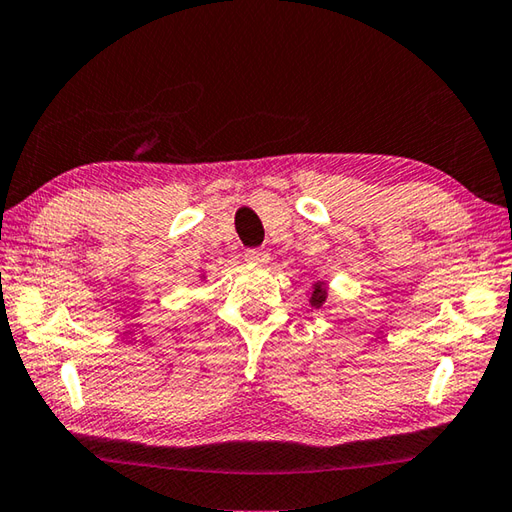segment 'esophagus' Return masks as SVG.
<instances>
[{
    "label": "esophagus",
    "mask_w": 512,
    "mask_h": 512,
    "mask_svg": "<svg viewBox=\"0 0 512 512\" xmlns=\"http://www.w3.org/2000/svg\"><path fill=\"white\" fill-rule=\"evenodd\" d=\"M245 260L249 265H265L269 260V254L265 252V249H247Z\"/></svg>",
    "instance_id": "34e87169"
}]
</instances>
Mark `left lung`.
<instances>
[{"instance_id": "obj_1", "label": "left lung", "mask_w": 512, "mask_h": 512, "mask_svg": "<svg viewBox=\"0 0 512 512\" xmlns=\"http://www.w3.org/2000/svg\"><path fill=\"white\" fill-rule=\"evenodd\" d=\"M307 296H310V305L318 310V307L327 301V283L318 278V281L312 283V289L307 292Z\"/></svg>"}]
</instances>
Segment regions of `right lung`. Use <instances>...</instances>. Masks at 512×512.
I'll return each mask as SVG.
<instances>
[{"label":"right lung","mask_w":512,"mask_h":512,"mask_svg":"<svg viewBox=\"0 0 512 512\" xmlns=\"http://www.w3.org/2000/svg\"><path fill=\"white\" fill-rule=\"evenodd\" d=\"M205 278H207L205 274H200V281H205Z\"/></svg>","instance_id":"add662e5"}]
</instances>
